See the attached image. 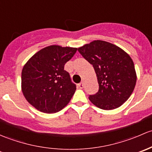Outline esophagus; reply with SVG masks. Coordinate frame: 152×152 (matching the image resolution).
Here are the masks:
<instances>
[{"instance_id": "34e87169", "label": "esophagus", "mask_w": 152, "mask_h": 152, "mask_svg": "<svg viewBox=\"0 0 152 152\" xmlns=\"http://www.w3.org/2000/svg\"><path fill=\"white\" fill-rule=\"evenodd\" d=\"M83 86H84V85H83V82L80 83L78 84V87H79L80 88H83Z\"/></svg>"}]
</instances>
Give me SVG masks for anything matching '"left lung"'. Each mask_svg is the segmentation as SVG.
Wrapping results in <instances>:
<instances>
[{"instance_id":"8db88e82","label":"left lung","mask_w":152,"mask_h":152,"mask_svg":"<svg viewBox=\"0 0 152 152\" xmlns=\"http://www.w3.org/2000/svg\"><path fill=\"white\" fill-rule=\"evenodd\" d=\"M94 69L99 91L89 100L102 110L119 107L129 99L135 86L137 75L132 59L124 50L110 42L94 40L78 48Z\"/></svg>"}]
</instances>
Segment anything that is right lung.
Wrapping results in <instances>:
<instances>
[{
    "instance_id": "obj_1",
    "label": "right lung",
    "mask_w": 152,
    "mask_h": 152,
    "mask_svg": "<svg viewBox=\"0 0 152 152\" xmlns=\"http://www.w3.org/2000/svg\"><path fill=\"white\" fill-rule=\"evenodd\" d=\"M77 48L50 45L40 50L22 70L21 88L26 100L36 109L54 113L64 108L76 90L64 65Z\"/></svg>"
}]
</instances>
